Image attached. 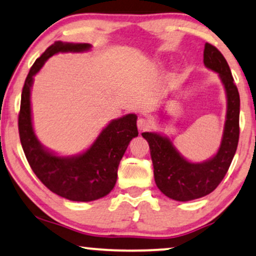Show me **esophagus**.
<instances>
[{
    "mask_svg": "<svg viewBox=\"0 0 256 256\" xmlns=\"http://www.w3.org/2000/svg\"><path fill=\"white\" fill-rule=\"evenodd\" d=\"M151 122L148 120V118H139L138 119V122H137V126L138 128L140 131H146L148 128H151Z\"/></svg>",
    "mask_w": 256,
    "mask_h": 256,
    "instance_id": "34e87169",
    "label": "esophagus"
}]
</instances>
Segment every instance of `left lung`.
Masks as SVG:
<instances>
[{
  "mask_svg": "<svg viewBox=\"0 0 256 256\" xmlns=\"http://www.w3.org/2000/svg\"><path fill=\"white\" fill-rule=\"evenodd\" d=\"M203 62L206 68L218 73L227 94L224 130L215 156L202 163H192L177 151L168 137L156 132L142 134L150 146L154 182L158 189L169 198L180 202L200 198L214 192L230 166L240 134V96L227 60L218 48L206 42Z\"/></svg>",
  "mask_w": 256,
  "mask_h": 256,
  "instance_id": "8db88e82",
  "label": "left lung"
}]
</instances>
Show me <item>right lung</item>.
<instances>
[{
	"instance_id": "1",
	"label": "right lung",
	"mask_w": 256,
	"mask_h": 256,
	"mask_svg": "<svg viewBox=\"0 0 256 256\" xmlns=\"http://www.w3.org/2000/svg\"><path fill=\"white\" fill-rule=\"evenodd\" d=\"M90 44L54 42L36 59L29 70L21 94L18 134L32 170L50 192L76 202H90L111 192L117 182L118 166L132 138L137 137V116L134 113L114 119L100 132L94 143L82 154L61 157L38 140L32 122L30 88L34 76L56 53L85 52Z\"/></svg>"
}]
</instances>
